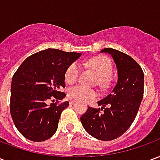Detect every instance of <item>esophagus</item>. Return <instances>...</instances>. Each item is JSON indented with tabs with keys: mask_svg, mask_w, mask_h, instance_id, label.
<instances>
[{
	"mask_svg": "<svg viewBox=\"0 0 160 160\" xmlns=\"http://www.w3.org/2000/svg\"><path fill=\"white\" fill-rule=\"evenodd\" d=\"M69 103H70V104H74V101H73V100H70Z\"/></svg>",
	"mask_w": 160,
	"mask_h": 160,
	"instance_id": "34e87169",
	"label": "esophagus"
}]
</instances>
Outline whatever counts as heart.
<instances>
[{
    "label": "heart",
    "instance_id": "obj_1",
    "mask_svg": "<svg viewBox=\"0 0 160 160\" xmlns=\"http://www.w3.org/2000/svg\"><path fill=\"white\" fill-rule=\"evenodd\" d=\"M87 66L93 69L98 75V83L102 87L107 86L110 80V75L112 73V63L111 61L106 56H97L86 62ZM80 73V66L77 62L71 63L68 67L65 72V81L68 84H74L78 80ZM68 98L72 100L87 102L96 98L97 92L92 89L82 87V86H75L71 87L68 91Z\"/></svg>",
    "mask_w": 160,
    "mask_h": 160
}]
</instances>
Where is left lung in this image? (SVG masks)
Returning <instances> with one entry per match:
<instances>
[{
    "instance_id": "obj_1",
    "label": "left lung",
    "mask_w": 160,
    "mask_h": 160,
    "mask_svg": "<svg viewBox=\"0 0 160 160\" xmlns=\"http://www.w3.org/2000/svg\"><path fill=\"white\" fill-rule=\"evenodd\" d=\"M101 52L112 56L118 68V82L111 93L98 102L101 108L88 107L80 121L92 136L101 141H111L123 134L137 115L144 93V73L141 66L125 53L111 48Z\"/></svg>"
}]
</instances>
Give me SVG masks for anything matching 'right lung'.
I'll list each match as a JSON object with an SVG mask.
<instances>
[{
    "label": "right lung",
    "instance_id": "obj_1",
    "mask_svg": "<svg viewBox=\"0 0 160 160\" xmlns=\"http://www.w3.org/2000/svg\"><path fill=\"white\" fill-rule=\"evenodd\" d=\"M80 55L56 49L41 50L28 56L14 73L10 113L24 137L38 142L56 133L62 111L69 105L68 101L60 103L66 96L62 92L65 72Z\"/></svg>",
    "mask_w": 160,
    "mask_h": 160
}]
</instances>
